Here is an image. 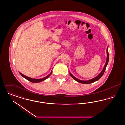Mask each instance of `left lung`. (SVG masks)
<instances>
[{
	"label": "left lung",
	"mask_w": 125,
	"mask_h": 125,
	"mask_svg": "<svg viewBox=\"0 0 125 125\" xmlns=\"http://www.w3.org/2000/svg\"><path fill=\"white\" fill-rule=\"evenodd\" d=\"M106 52H107V60H106V63L105 64V65L104 66L103 70H102V71L101 72V73L97 76H96L94 78L92 79H90L89 80H88V81H83V80H79L77 78H76V77H75L74 76H73L71 73L70 72L69 74L70 75V76H71L72 78H73L74 80H75L76 81H77L78 82L80 83H83V84H90V83H93L94 82H95V81L98 80L99 79L101 78V77L103 76V75L104 74V72L105 71V69H106V67L107 66V64L108 63V61H109V53H108V48H107V51H106Z\"/></svg>",
	"instance_id": "1"
}]
</instances>
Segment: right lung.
Here are the masks:
<instances>
[{"label": "right lung", "mask_w": 125, "mask_h": 125, "mask_svg": "<svg viewBox=\"0 0 125 125\" xmlns=\"http://www.w3.org/2000/svg\"><path fill=\"white\" fill-rule=\"evenodd\" d=\"M52 73V71L48 75H47V76H46L45 77L43 78H42V79H33V78H31L29 77H28L27 76H25V75H24V74H23L21 73L20 72H19L20 74L23 77H24L26 79L28 80V81H29L31 82H32V83H39V82H42V81H43L44 80H45L46 79H47L51 75Z\"/></svg>", "instance_id": "1"}]
</instances>
